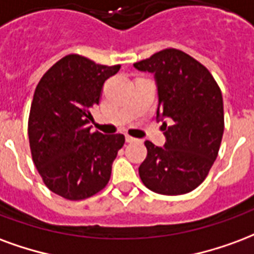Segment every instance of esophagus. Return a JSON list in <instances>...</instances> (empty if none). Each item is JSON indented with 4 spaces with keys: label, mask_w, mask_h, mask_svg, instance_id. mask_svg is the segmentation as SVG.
Instances as JSON below:
<instances>
[{
    "label": "esophagus",
    "mask_w": 254,
    "mask_h": 254,
    "mask_svg": "<svg viewBox=\"0 0 254 254\" xmlns=\"http://www.w3.org/2000/svg\"><path fill=\"white\" fill-rule=\"evenodd\" d=\"M135 138H132V136H129V135H127L126 136V142H128V143H132V142H135Z\"/></svg>",
    "instance_id": "1"
}]
</instances>
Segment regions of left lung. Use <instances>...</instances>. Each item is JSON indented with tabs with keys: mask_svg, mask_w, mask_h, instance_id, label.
Instances as JSON below:
<instances>
[{
	"mask_svg": "<svg viewBox=\"0 0 254 254\" xmlns=\"http://www.w3.org/2000/svg\"><path fill=\"white\" fill-rule=\"evenodd\" d=\"M134 66L155 74L157 116L169 120L161 126L165 147L145 142L147 155L139 166L140 180L160 195L188 193L205 180L221 147V88L204 64L181 50H162Z\"/></svg>",
	"mask_w": 254,
	"mask_h": 254,
	"instance_id": "8db88e82",
	"label": "left lung"
}]
</instances>
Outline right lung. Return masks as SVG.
Segmentation results:
<instances>
[{
	"mask_svg": "<svg viewBox=\"0 0 254 254\" xmlns=\"http://www.w3.org/2000/svg\"><path fill=\"white\" fill-rule=\"evenodd\" d=\"M119 68L70 54L53 64L35 89L28 118L32 161L46 187L64 199H88L111 179L125 135L92 132L89 123L103 85Z\"/></svg>",
	"mask_w": 254,
	"mask_h": 254,
	"instance_id": "add662e5",
	"label": "right lung"
}]
</instances>
